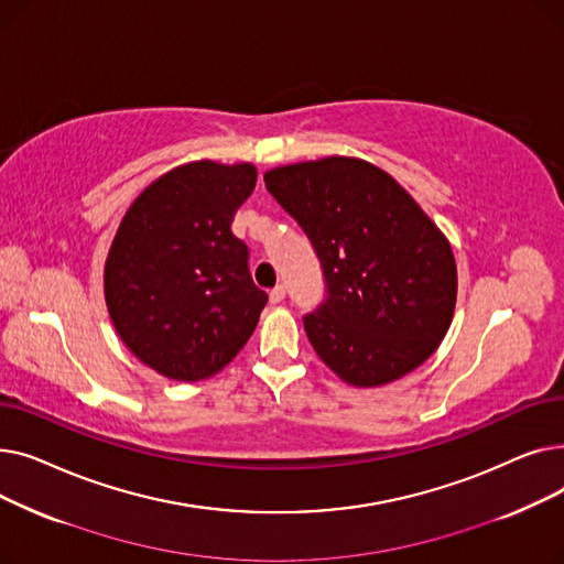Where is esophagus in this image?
I'll return each instance as SVG.
<instances>
[{"instance_id":"obj_1","label":"esophagus","mask_w":564,"mask_h":564,"mask_svg":"<svg viewBox=\"0 0 564 564\" xmlns=\"http://www.w3.org/2000/svg\"><path fill=\"white\" fill-rule=\"evenodd\" d=\"M285 292H288L285 285H276V288L270 292V302H272V304H281V302L285 300Z\"/></svg>"}]
</instances>
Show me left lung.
I'll return each mask as SVG.
<instances>
[{"instance_id":"obj_1","label":"left lung","mask_w":564,"mask_h":564,"mask_svg":"<svg viewBox=\"0 0 564 564\" xmlns=\"http://www.w3.org/2000/svg\"><path fill=\"white\" fill-rule=\"evenodd\" d=\"M264 187L319 260L327 297L304 315L317 357L351 387H381L427 361L451 327L457 267L419 203L351 158L272 169Z\"/></svg>"}]
</instances>
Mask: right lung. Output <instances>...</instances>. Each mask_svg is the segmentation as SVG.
<instances>
[{"label": "right lung", "instance_id": "add662e5", "mask_svg": "<svg viewBox=\"0 0 564 564\" xmlns=\"http://www.w3.org/2000/svg\"><path fill=\"white\" fill-rule=\"evenodd\" d=\"M251 164L194 162L130 205L105 264L113 327L145 366L177 381L217 375L251 338L267 294L232 219L256 187Z\"/></svg>", "mask_w": 564, "mask_h": 564}]
</instances>
